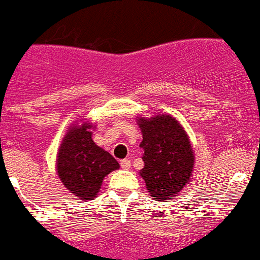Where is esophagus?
I'll use <instances>...</instances> for the list:
<instances>
[{"mask_svg":"<svg viewBox=\"0 0 260 260\" xmlns=\"http://www.w3.org/2000/svg\"><path fill=\"white\" fill-rule=\"evenodd\" d=\"M120 165H121V168H123V169H129L131 168V161L129 160H121L120 161Z\"/></svg>","mask_w":260,"mask_h":260,"instance_id":"34e87169","label":"esophagus"}]
</instances>
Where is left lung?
<instances>
[{
  "label": "left lung",
  "instance_id": "obj_1",
  "mask_svg": "<svg viewBox=\"0 0 260 260\" xmlns=\"http://www.w3.org/2000/svg\"><path fill=\"white\" fill-rule=\"evenodd\" d=\"M137 124L143 132L140 176L154 200H169L184 189L193 172L194 152L189 136L168 113L150 119L139 117Z\"/></svg>",
  "mask_w": 260,
  "mask_h": 260
}]
</instances>
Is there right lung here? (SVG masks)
Listing matches in <instances>:
<instances>
[{
  "label": "right lung",
  "mask_w": 260,
  "mask_h": 260,
  "mask_svg": "<svg viewBox=\"0 0 260 260\" xmlns=\"http://www.w3.org/2000/svg\"><path fill=\"white\" fill-rule=\"evenodd\" d=\"M92 128L88 121L70 126L56 156L59 180L82 201L96 197L104 177L120 167L107 150L93 143Z\"/></svg>",
  "instance_id": "right-lung-1"
}]
</instances>
